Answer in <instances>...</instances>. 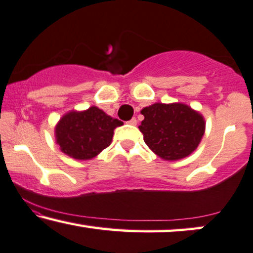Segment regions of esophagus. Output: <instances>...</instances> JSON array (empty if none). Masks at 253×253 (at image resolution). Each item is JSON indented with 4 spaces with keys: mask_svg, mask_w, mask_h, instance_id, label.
Here are the masks:
<instances>
[{
    "mask_svg": "<svg viewBox=\"0 0 253 253\" xmlns=\"http://www.w3.org/2000/svg\"><path fill=\"white\" fill-rule=\"evenodd\" d=\"M128 124H129V125H133V126H135L137 124V120H136V118H131L129 122H128Z\"/></svg>",
    "mask_w": 253,
    "mask_h": 253,
    "instance_id": "obj_1",
    "label": "esophagus"
}]
</instances>
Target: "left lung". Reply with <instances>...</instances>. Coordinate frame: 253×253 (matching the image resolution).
Masks as SVG:
<instances>
[{
    "label": "left lung",
    "mask_w": 253,
    "mask_h": 253,
    "mask_svg": "<svg viewBox=\"0 0 253 253\" xmlns=\"http://www.w3.org/2000/svg\"><path fill=\"white\" fill-rule=\"evenodd\" d=\"M141 112L144 120L138 128L144 142L166 161H177L189 156L204 135V119L188 105L156 103Z\"/></svg>",
    "instance_id": "obj_1"
}]
</instances>
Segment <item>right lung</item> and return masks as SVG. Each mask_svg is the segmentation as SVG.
<instances>
[{
    "label": "right lung",
    "mask_w": 253,
    "mask_h": 253,
    "mask_svg": "<svg viewBox=\"0 0 253 253\" xmlns=\"http://www.w3.org/2000/svg\"><path fill=\"white\" fill-rule=\"evenodd\" d=\"M122 125L123 122L91 106L86 111H73L64 116L56 127V140L64 154L86 161L108 148L113 129Z\"/></svg>",
    "instance_id": "right-lung-1"
}]
</instances>
